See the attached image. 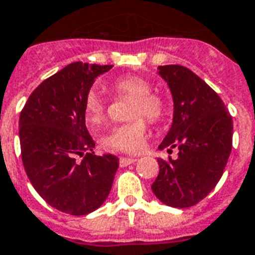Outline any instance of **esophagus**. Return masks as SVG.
Wrapping results in <instances>:
<instances>
[{"label": "esophagus", "instance_id": "1", "mask_svg": "<svg viewBox=\"0 0 255 255\" xmlns=\"http://www.w3.org/2000/svg\"><path fill=\"white\" fill-rule=\"evenodd\" d=\"M137 159L135 158H126V156H123V158H120V167H127L129 166V164H132V163H135Z\"/></svg>", "mask_w": 255, "mask_h": 255}]
</instances>
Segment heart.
<instances>
[{"label":"heart","mask_w":255,"mask_h":255,"mask_svg":"<svg viewBox=\"0 0 255 255\" xmlns=\"http://www.w3.org/2000/svg\"><path fill=\"white\" fill-rule=\"evenodd\" d=\"M118 92L133 97L129 116L133 120L111 128L102 137L103 147L108 151L126 153H139L143 151L147 139V123L158 122L164 115V102L156 93L151 92V84L140 76H122L114 83ZM85 118L92 127H97L106 119V102L96 92L91 91L84 103Z\"/></svg>","instance_id":"b5f03b06"}]
</instances>
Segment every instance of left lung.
I'll return each instance as SVG.
<instances>
[{"label": "left lung", "mask_w": 255, "mask_h": 255, "mask_svg": "<svg viewBox=\"0 0 255 255\" xmlns=\"http://www.w3.org/2000/svg\"><path fill=\"white\" fill-rule=\"evenodd\" d=\"M174 100V118L159 149L178 148V158H159L151 188L164 205H197L221 179L233 147V119L218 93L182 65H160Z\"/></svg>", "instance_id": "8db88e82"}]
</instances>
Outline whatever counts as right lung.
Masks as SVG:
<instances>
[{
	"instance_id": "obj_1",
	"label": "right lung",
	"mask_w": 255,
	"mask_h": 255,
	"mask_svg": "<svg viewBox=\"0 0 255 255\" xmlns=\"http://www.w3.org/2000/svg\"><path fill=\"white\" fill-rule=\"evenodd\" d=\"M111 68L69 64L33 91L19 115L21 158L29 180L48 205L65 214L99 209L119 167L115 155H95L85 126V97L97 76Z\"/></svg>"
}]
</instances>
